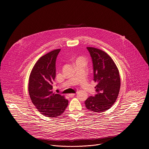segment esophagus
Instances as JSON below:
<instances>
[{
  "label": "esophagus",
  "instance_id": "1",
  "mask_svg": "<svg viewBox=\"0 0 149 149\" xmlns=\"http://www.w3.org/2000/svg\"><path fill=\"white\" fill-rule=\"evenodd\" d=\"M75 95V93H71V94H68V96H69L70 97H73Z\"/></svg>",
  "mask_w": 149,
  "mask_h": 149
}]
</instances>
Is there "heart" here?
Wrapping results in <instances>:
<instances>
[{
	"instance_id": "1",
	"label": "heart",
	"mask_w": 149,
	"mask_h": 149,
	"mask_svg": "<svg viewBox=\"0 0 149 149\" xmlns=\"http://www.w3.org/2000/svg\"><path fill=\"white\" fill-rule=\"evenodd\" d=\"M78 59H84V58H78Z\"/></svg>"
}]
</instances>
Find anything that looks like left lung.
Returning a JSON list of instances; mask_svg holds the SVG:
<instances>
[{"instance_id": "obj_1", "label": "left lung", "mask_w": 149, "mask_h": 149, "mask_svg": "<svg viewBox=\"0 0 149 149\" xmlns=\"http://www.w3.org/2000/svg\"><path fill=\"white\" fill-rule=\"evenodd\" d=\"M92 58L94 81L97 94L85 101L86 108L94 113H102L110 109L116 102L120 89L119 71L111 56L105 52L87 47Z\"/></svg>"}]
</instances>
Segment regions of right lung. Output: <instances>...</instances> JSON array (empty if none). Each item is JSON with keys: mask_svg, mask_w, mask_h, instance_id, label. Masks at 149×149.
Masks as SVG:
<instances>
[{"mask_svg": "<svg viewBox=\"0 0 149 149\" xmlns=\"http://www.w3.org/2000/svg\"><path fill=\"white\" fill-rule=\"evenodd\" d=\"M60 49L41 56L35 63L29 78L28 91L35 107L42 115L55 118L62 114L68 105L63 95L52 91L56 75L55 62Z\"/></svg>", "mask_w": 149, "mask_h": 149, "instance_id": "1", "label": "right lung"}]
</instances>
